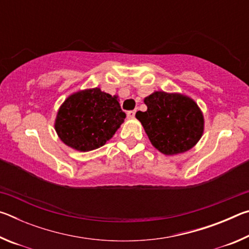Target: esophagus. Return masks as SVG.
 I'll list each match as a JSON object with an SVG mask.
<instances>
[{
    "label": "esophagus",
    "instance_id": "obj_1",
    "mask_svg": "<svg viewBox=\"0 0 249 249\" xmlns=\"http://www.w3.org/2000/svg\"><path fill=\"white\" fill-rule=\"evenodd\" d=\"M135 113H136V111H128L127 112V117H128V119H133V117L135 116Z\"/></svg>",
    "mask_w": 249,
    "mask_h": 249
}]
</instances>
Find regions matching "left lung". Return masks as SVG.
I'll use <instances>...</instances> for the list:
<instances>
[{
    "instance_id": "left-lung-1",
    "label": "left lung",
    "mask_w": 249,
    "mask_h": 249,
    "mask_svg": "<svg viewBox=\"0 0 249 249\" xmlns=\"http://www.w3.org/2000/svg\"><path fill=\"white\" fill-rule=\"evenodd\" d=\"M147 111L136 117L154 147L165 155L191 149L203 133V115L197 104L188 96L156 91L145 98Z\"/></svg>"
}]
</instances>
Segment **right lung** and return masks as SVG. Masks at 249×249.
I'll use <instances>...</instances> for the list:
<instances>
[{
	"label": "right lung",
	"instance_id": "right-lung-1",
	"mask_svg": "<svg viewBox=\"0 0 249 249\" xmlns=\"http://www.w3.org/2000/svg\"><path fill=\"white\" fill-rule=\"evenodd\" d=\"M125 117L117 96L95 88L70 95L59 108L54 128L66 145L90 151L111 140Z\"/></svg>",
	"mask_w": 249,
	"mask_h": 249
}]
</instances>
